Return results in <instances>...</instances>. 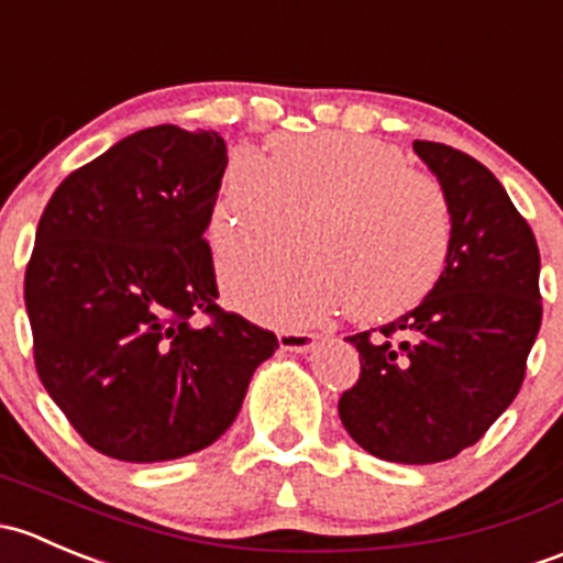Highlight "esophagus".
<instances>
[{
	"mask_svg": "<svg viewBox=\"0 0 563 563\" xmlns=\"http://www.w3.org/2000/svg\"><path fill=\"white\" fill-rule=\"evenodd\" d=\"M320 335L306 333V330H282L279 344L284 352H311L317 346Z\"/></svg>",
	"mask_w": 563,
	"mask_h": 563,
	"instance_id": "obj_1",
	"label": "esophagus"
}]
</instances>
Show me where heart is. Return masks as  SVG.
<instances>
[{
  "label": "heart",
  "instance_id": "1",
  "mask_svg": "<svg viewBox=\"0 0 563 563\" xmlns=\"http://www.w3.org/2000/svg\"><path fill=\"white\" fill-rule=\"evenodd\" d=\"M268 156L233 152L211 219L217 252L282 243L306 219V249H254L222 260L230 303L295 328L350 306L393 320L433 289L453 246L444 189L401 148L368 135H276Z\"/></svg>",
  "mask_w": 563,
  "mask_h": 563
}]
</instances>
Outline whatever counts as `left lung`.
<instances>
[{
  "label": "left lung",
  "instance_id": "obj_1",
  "mask_svg": "<svg viewBox=\"0 0 563 563\" xmlns=\"http://www.w3.org/2000/svg\"><path fill=\"white\" fill-rule=\"evenodd\" d=\"M453 211L448 265L420 306L346 335L361 379L341 396L346 433L393 463H439L472 448L515 401L542 324L540 249L501 181L474 156L411 143Z\"/></svg>",
  "mask_w": 563,
  "mask_h": 563
}]
</instances>
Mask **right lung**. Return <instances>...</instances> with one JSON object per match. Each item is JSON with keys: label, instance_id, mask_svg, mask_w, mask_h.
<instances>
[{"label": "right lung", "instance_id": "obj_1", "mask_svg": "<svg viewBox=\"0 0 563 563\" xmlns=\"http://www.w3.org/2000/svg\"><path fill=\"white\" fill-rule=\"evenodd\" d=\"M224 167L219 132L148 126L69 173L40 217L23 279L34 366L84 442L115 461L217 442L279 350L217 306L202 235Z\"/></svg>", "mask_w": 563, "mask_h": 563}]
</instances>
